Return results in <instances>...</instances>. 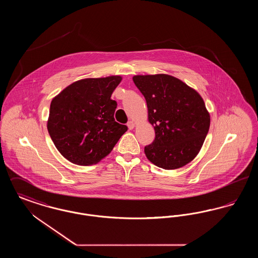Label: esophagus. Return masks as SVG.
<instances>
[{"mask_svg":"<svg viewBox=\"0 0 258 258\" xmlns=\"http://www.w3.org/2000/svg\"><path fill=\"white\" fill-rule=\"evenodd\" d=\"M126 124H127V127H128L130 130H134V128H135V123L134 121H128Z\"/></svg>","mask_w":258,"mask_h":258,"instance_id":"obj_1","label":"esophagus"}]
</instances>
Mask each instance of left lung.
Listing matches in <instances>:
<instances>
[{
  "label": "left lung",
  "mask_w": 258,
  "mask_h": 258,
  "mask_svg": "<svg viewBox=\"0 0 258 258\" xmlns=\"http://www.w3.org/2000/svg\"><path fill=\"white\" fill-rule=\"evenodd\" d=\"M134 82L146 99L148 121L156 137L144 149L148 160L172 170L194 160L210 127L202 97L182 80L168 74L135 75Z\"/></svg>",
  "instance_id": "1"
}]
</instances>
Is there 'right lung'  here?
Here are the masks:
<instances>
[{
	"instance_id": "1",
	"label": "right lung",
	"mask_w": 258,
	"mask_h": 258,
	"mask_svg": "<svg viewBox=\"0 0 258 258\" xmlns=\"http://www.w3.org/2000/svg\"><path fill=\"white\" fill-rule=\"evenodd\" d=\"M122 76L85 78L66 87L50 104L47 130L61 156L78 165L104 159L127 131L117 123L112 93Z\"/></svg>"
}]
</instances>
